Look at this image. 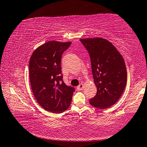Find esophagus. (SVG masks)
Instances as JSON below:
<instances>
[{
	"label": "esophagus",
	"mask_w": 147,
	"mask_h": 147,
	"mask_svg": "<svg viewBox=\"0 0 147 147\" xmlns=\"http://www.w3.org/2000/svg\"><path fill=\"white\" fill-rule=\"evenodd\" d=\"M84 85L83 84H80L78 87H77V89L78 90H83V89H84Z\"/></svg>",
	"instance_id": "34e87169"
}]
</instances>
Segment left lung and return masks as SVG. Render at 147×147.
<instances>
[{"label":"left lung","instance_id":"left-lung-1","mask_svg":"<svg viewBox=\"0 0 147 147\" xmlns=\"http://www.w3.org/2000/svg\"><path fill=\"white\" fill-rule=\"evenodd\" d=\"M89 54L95 96L90 99L92 106L107 109L115 104L126 86L127 72L123 58L111 42L100 37L80 39Z\"/></svg>","mask_w":147,"mask_h":147}]
</instances>
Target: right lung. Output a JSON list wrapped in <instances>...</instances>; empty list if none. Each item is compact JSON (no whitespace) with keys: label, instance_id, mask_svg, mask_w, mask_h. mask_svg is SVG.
Listing matches in <instances>:
<instances>
[{"label":"right lung","instance_id":"add662e5","mask_svg":"<svg viewBox=\"0 0 147 147\" xmlns=\"http://www.w3.org/2000/svg\"><path fill=\"white\" fill-rule=\"evenodd\" d=\"M71 42L48 41L32 53L29 74L37 102L48 112L61 113L71 105L74 89L67 86L61 75V57Z\"/></svg>","mask_w":147,"mask_h":147}]
</instances>
